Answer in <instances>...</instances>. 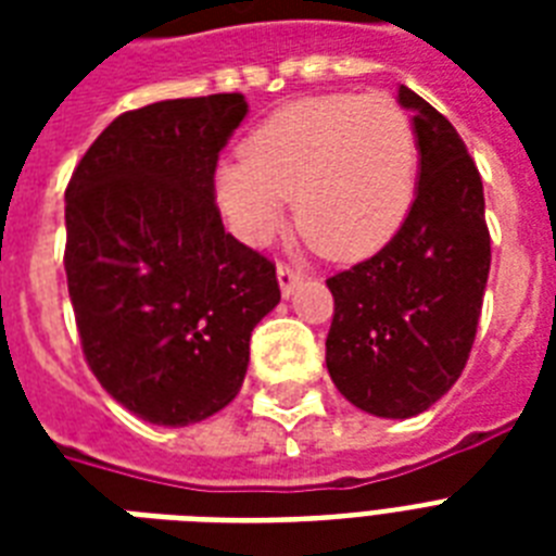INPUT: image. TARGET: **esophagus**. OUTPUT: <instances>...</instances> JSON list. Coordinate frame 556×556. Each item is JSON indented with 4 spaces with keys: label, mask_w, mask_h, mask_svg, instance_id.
Returning <instances> with one entry per match:
<instances>
[{
    "label": "esophagus",
    "mask_w": 556,
    "mask_h": 556,
    "mask_svg": "<svg viewBox=\"0 0 556 556\" xmlns=\"http://www.w3.org/2000/svg\"><path fill=\"white\" fill-rule=\"evenodd\" d=\"M277 279H279V288H282V296H291L296 291V286L303 282V274H300L296 268H291V265H286V262H279Z\"/></svg>",
    "instance_id": "esophagus-1"
}]
</instances>
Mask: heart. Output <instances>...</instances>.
<instances>
[{
	"mask_svg": "<svg viewBox=\"0 0 556 556\" xmlns=\"http://www.w3.org/2000/svg\"><path fill=\"white\" fill-rule=\"evenodd\" d=\"M418 181L413 121L389 94H320L279 106L216 173V195L248 239L265 242L294 199V225L338 262L380 251L404 225Z\"/></svg>",
	"mask_w": 556,
	"mask_h": 556,
	"instance_id": "obj_1",
	"label": "heart"
}]
</instances>
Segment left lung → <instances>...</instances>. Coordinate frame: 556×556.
<instances>
[{
    "instance_id": "left-lung-1",
    "label": "left lung",
    "mask_w": 556,
    "mask_h": 556,
    "mask_svg": "<svg viewBox=\"0 0 556 556\" xmlns=\"http://www.w3.org/2000/svg\"><path fill=\"white\" fill-rule=\"evenodd\" d=\"M421 152L404 225L375 256L326 279L334 296L326 366L340 395L380 418H413L458 380L491 270L482 176L447 117L413 89Z\"/></svg>"
}]
</instances>
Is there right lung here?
Wrapping results in <instances>:
<instances>
[{"label":"right lung","mask_w":556,"mask_h":556,"mask_svg":"<svg viewBox=\"0 0 556 556\" xmlns=\"http://www.w3.org/2000/svg\"><path fill=\"white\" fill-rule=\"evenodd\" d=\"M242 94L115 117L65 187V277L86 364L150 424L187 427L242 389L251 331L279 303L268 256L225 233L216 164Z\"/></svg>","instance_id":"obj_1"}]
</instances>
